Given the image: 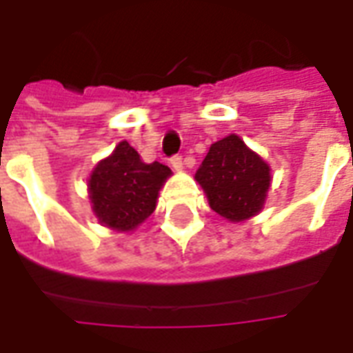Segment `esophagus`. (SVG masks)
<instances>
[{"label":"esophagus","mask_w":353,"mask_h":353,"mask_svg":"<svg viewBox=\"0 0 353 353\" xmlns=\"http://www.w3.org/2000/svg\"><path fill=\"white\" fill-rule=\"evenodd\" d=\"M170 164H172V168L176 170V172H181V170H183V159H181V157H174V159H172V161H170Z\"/></svg>","instance_id":"esophagus-1"}]
</instances>
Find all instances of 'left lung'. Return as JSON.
Segmentation results:
<instances>
[{
    "mask_svg": "<svg viewBox=\"0 0 353 353\" xmlns=\"http://www.w3.org/2000/svg\"><path fill=\"white\" fill-rule=\"evenodd\" d=\"M194 179L215 214L230 223H244L265 208L272 174L261 154L230 134L210 145Z\"/></svg>",
    "mask_w": 353,
    "mask_h": 353,
    "instance_id": "left-lung-1",
    "label": "left lung"
}]
</instances>
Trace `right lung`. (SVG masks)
I'll use <instances>...</instances> for the list:
<instances>
[{"label": "right lung", "mask_w": 353, "mask_h": 353, "mask_svg": "<svg viewBox=\"0 0 353 353\" xmlns=\"http://www.w3.org/2000/svg\"><path fill=\"white\" fill-rule=\"evenodd\" d=\"M172 176L161 162H143L123 139L101 159L88 176V199L100 225L117 232H132L153 214L159 192Z\"/></svg>", "instance_id": "right-lung-1"}]
</instances>
